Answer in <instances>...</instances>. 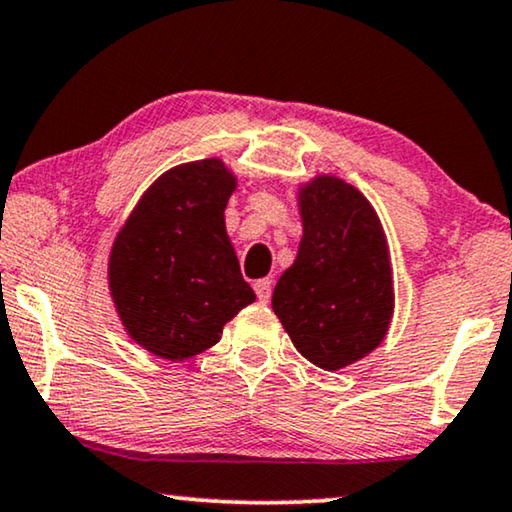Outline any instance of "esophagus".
Here are the masks:
<instances>
[{
	"instance_id": "34e87169",
	"label": "esophagus",
	"mask_w": 512,
	"mask_h": 512,
	"mask_svg": "<svg viewBox=\"0 0 512 512\" xmlns=\"http://www.w3.org/2000/svg\"><path fill=\"white\" fill-rule=\"evenodd\" d=\"M255 294H257V299L262 301V303H269V299H271V289H273V282L269 280V278H262V280H255Z\"/></svg>"
}]
</instances>
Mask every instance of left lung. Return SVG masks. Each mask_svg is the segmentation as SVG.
Instances as JSON below:
<instances>
[{"instance_id":"obj_1","label":"left lung","mask_w":512,"mask_h":512,"mask_svg":"<svg viewBox=\"0 0 512 512\" xmlns=\"http://www.w3.org/2000/svg\"><path fill=\"white\" fill-rule=\"evenodd\" d=\"M303 236L273 289V312L294 347L322 370L347 368L381 345L395 292L388 241L361 190L317 174L296 193Z\"/></svg>"}]
</instances>
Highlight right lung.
Masks as SVG:
<instances>
[{"instance_id": "add662e5", "label": "right lung", "mask_w": 512, "mask_h": 512, "mask_svg": "<svg viewBox=\"0 0 512 512\" xmlns=\"http://www.w3.org/2000/svg\"><path fill=\"white\" fill-rule=\"evenodd\" d=\"M236 177L220 158L181 163L144 190L108 259L112 303L128 338L165 361L220 340L255 301L225 230Z\"/></svg>"}]
</instances>
